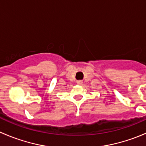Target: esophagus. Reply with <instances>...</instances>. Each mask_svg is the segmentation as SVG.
<instances>
[{"mask_svg":"<svg viewBox=\"0 0 146 146\" xmlns=\"http://www.w3.org/2000/svg\"><path fill=\"white\" fill-rule=\"evenodd\" d=\"M76 84H77L78 85H82V84H83V81H82V80L77 81V82H76Z\"/></svg>","mask_w":146,"mask_h":146,"instance_id":"esophagus-1","label":"esophagus"}]
</instances>
